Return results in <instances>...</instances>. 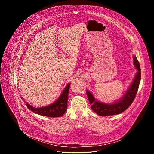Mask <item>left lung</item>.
<instances>
[{
	"label": "left lung",
	"instance_id": "1",
	"mask_svg": "<svg viewBox=\"0 0 154 154\" xmlns=\"http://www.w3.org/2000/svg\"><path fill=\"white\" fill-rule=\"evenodd\" d=\"M134 65L137 69V73L133 79L131 84L125 92L121 99L116 101L112 103H105L96 100L92 93L86 89L87 96L91 105L92 110L100 116H108L119 114L127 110L132 104L137 94L139 83L141 81V69L139 63L136 56L133 57Z\"/></svg>",
	"mask_w": 154,
	"mask_h": 154
}]
</instances>
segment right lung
<instances>
[{"mask_svg":"<svg viewBox=\"0 0 154 154\" xmlns=\"http://www.w3.org/2000/svg\"><path fill=\"white\" fill-rule=\"evenodd\" d=\"M70 84L71 83H68L58 98L53 103L40 108H35L27 103L26 105L31 112L35 114L51 118L60 117L66 112Z\"/></svg>","mask_w":154,"mask_h":154,"instance_id":"obj_1","label":"right lung"}]
</instances>
